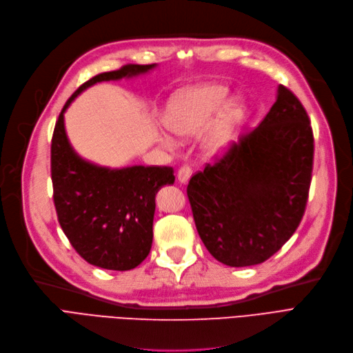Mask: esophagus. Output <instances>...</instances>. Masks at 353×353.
Instances as JSON below:
<instances>
[{
    "instance_id": "1",
    "label": "esophagus",
    "mask_w": 353,
    "mask_h": 353,
    "mask_svg": "<svg viewBox=\"0 0 353 353\" xmlns=\"http://www.w3.org/2000/svg\"><path fill=\"white\" fill-rule=\"evenodd\" d=\"M190 176H192V167L188 165V164H183V165L179 168V172H177V179H179V181L183 183V185H185V183L189 181Z\"/></svg>"
}]
</instances>
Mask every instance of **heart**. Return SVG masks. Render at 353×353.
Returning <instances> with one entry per match:
<instances>
[{
    "mask_svg": "<svg viewBox=\"0 0 353 353\" xmlns=\"http://www.w3.org/2000/svg\"><path fill=\"white\" fill-rule=\"evenodd\" d=\"M226 98L228 89L219 85H208L183 90L168 105L165 124L168 130L177 135H197L209 127L214 114L221 110ZM242 115V103L236 101L229 102L219 112V115L212 122L210 130L203 141V147L208 154H219L231 144ZM161 140L165 144H172V140L165 135H163Z\"/></svg>",
    "mask_w": 353,
    "mask_h": 353,
    "instance_id": "obj_1",
    "label": "heart"
}]
</instances>
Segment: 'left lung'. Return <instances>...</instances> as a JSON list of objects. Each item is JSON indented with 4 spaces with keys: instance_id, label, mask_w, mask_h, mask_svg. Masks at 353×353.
<instances>
[{
    "instance_id": "8db88e82",
    "label": "left lung",
    "mask_w": 353,
    "mask_h": 353,
    "mask_svg": "<svg viewBox=\"0 0 353 353\" xmlns=\"http://www.w3.org/2000/svg\"><path fill=\"white\" fill-rule=\"evenodd\" d=\"M313 156L310 118L280 85L259 125L189 180L193 219L208 251L229 267L261 264L277 252L303 219Z\"/></svg>"
}]
</instances>
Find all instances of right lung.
<instances>
[{"label": "right lung", "instance_id": "add662e5", "mask_svg": "<svg viewBox=\"0 0 353 353\" xmlns=\"http://www.w3.org/2000/svg\"><path fill=\"white\" fill-rule=\"evenodd\" d=\"M154 66L125 65L94 76L73 92L54 125L50 170L57 219L74 251L99 268L128 271L147 258L156 193L164 185H173L174 170L168 165L110 170L82 160L68 141L63 112L88 86L144 73Z\"/></svg>", "mask_w": 353, "mask_h": 353}]
</instances>
